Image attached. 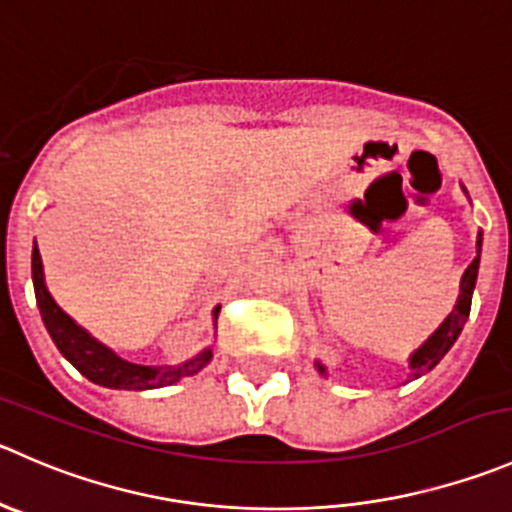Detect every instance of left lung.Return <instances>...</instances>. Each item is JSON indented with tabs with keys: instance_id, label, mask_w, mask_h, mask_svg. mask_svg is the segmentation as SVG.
I'll return each mask as SVG.
<instances>
[{
	"instance_id": "1",
	"label": "left lung",
	"mask_w": 512,
	"mask_h": 512,
	"mask_svg": "<svg viewBox=\"0 0 512 512\" xmlns=\"http://www.w3.org/2000/svg\"><path fill=\"white\" fill-rule=\"evenodd\" d=\"M463 192L468 195V190L463 187ZM470 200V197H468ZM475 250H478V255H475V260L470 262L468 270L463 272V277H460V295H458V302H455L453 312H450L448 317H445L443 322H440L438 330L433 332V335L428 337V340L423 342V345L418 347V350L410 352L408 357V367H410V380H418L420 375H425V372L433 370L435 365H438L440 360L445 357V352L450 350V347L455 345V340L460 337V332H463L465 322H468V315H470V302H473V290H475V282H478V270H480V252H483V232H478V242H475ZM315 367L320 375L327 377V367L322 365L320 360H315Z\"/></svg>"
}]
</instances>
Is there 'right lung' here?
Instances as JSON below:
<instances>
[{"mask_svg": "<svg viewBox=\"0 0 512 512\" xmlns=\"http://www.w3.org/2000/svg\"><path fill=\"white\" fill-rule=\"evenodd\" d=\"M32 282H34V297H37L39 315H42L44 327H47L49 337L54 340L57 350L82 372L87 380L97 382L102 388L112 390H155L175 385L182 377L197 375L207 362L212 360V345L202 347L197 355L190 360L180 362V365H137V362L124 360L119 357L112 347L99 342L97 337L89 335L82 325L72 320L62 307L54 302L49 295L47 282H44V267L42 255L34 242L32 250ZM217 315H220V305L212 310V327L217 330Z\"/></svg>", "mask_w": 512, "mask_h": 512, "instance_id": "1", "label": "right lung"}]
</instances>
